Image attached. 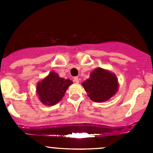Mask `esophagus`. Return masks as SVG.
Wrapping results in <instances>:
<instances>
[{"instance_id":"1","label":"esophagus","mask_w":153,"mask_h":153,"mask_svg":"<svg viewBox=\"0 0 153 153\" xmlns=\"http://www.w3.org/2000/svg\"><path fill=\"white\" fill-rule=\"evenodd\" d=\"M73 80H74V82H76V83H79V79L78 77H75Z\"/></svg>"}]
</instances>
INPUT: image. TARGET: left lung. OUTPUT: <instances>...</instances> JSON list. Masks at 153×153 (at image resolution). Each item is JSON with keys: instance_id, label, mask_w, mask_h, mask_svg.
Masks as SVG:
<instances>
[{"instance_id": "8db88e82", "label": "left lung", "mask_w": 153, "mask_h": 153, "mask_svg": "<svg viewBox=\"0 0 153 153\" xmlns=\"http://www.w3.org/2000/svg\"><path fill=\"white\" fill-rule=\"evenodd\" d=\"M82 85L91 101L98 103L109 100L119 89L117 75L101 68H96Z\"/></svg>"}]
</instances>
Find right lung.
I'll return each instance as SVG.
<instances>
[{"mask_svg": "<svg viewBox=\"0 0 153 153\" xmlns=\"http://www.w3.org/2000/svg\"><path fill=\"white\" fill-rule=\"evenodd\" d=\"M73 84L70 79L60 78L55 72H50L36 85V92L39 99L46 106L59 103L65 96L68 87Z\"/></svg>", "mask_w": 153, "mask_h": 153, "instance_id": "right-lung-1", "label": "right lung"}]
</instances>
